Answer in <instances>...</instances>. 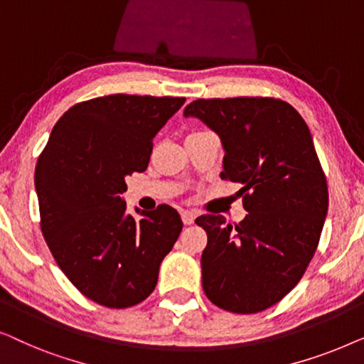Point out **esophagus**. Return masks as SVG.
Returning <instances> with one entry per match:
<instances>
[{
    "label": "esophagus",
    "mask_w": 364,
    "mask_h": 364,
    "mask_svg": "<svg viewBox=\"0 0 364 364\" xmlns=\"http://www.w3.org/2000/svg\"><path fill=\"white\" fill-rule=\"evenodd\" d=\"M182 222L186 223V225H192L193 220H196V213H193L192 210H182Z\"/></svg>",
    "instance_id": "obj_1"
}]
</instances>
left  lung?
Segmentation results:
<instances>
[{"instance_id":"left-lung-1","label":"left lung","mask_w":364,"mask_h":364,"mask_svg":"<svg viewBox=\"0 0 364 364\" xmlns=\"http://www.w3.org/2000/svg\"><path fill=\"white\" fill-rule=\"evenodd\" d=\"M220 137L225 181L242 183L247 217L196 220L207 232L202 287L232 313L267 310L301 280L320 242L328 187L306 122L273 97L197 99L183 111Z\"/></svg>"}]
</instances>
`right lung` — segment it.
<instances>
[{"label":"right lung","mask_w":364,"mask_h":364,"mask_svg":"<svg viewBox=\"0 0 364 364\" xmlns=\"http://www.w3.org/2000/svg\"><path fill=\"white\" fill-rule=\"evenodd\" d=\"M186 97L112 94L79 102L53 127L34 172L41 230L54 260L89 300H146L182 232L176 208L126 210V177L144 172L152 141Z\"/></svg>","instance_id":"right-lung-1"}]
</instances>
